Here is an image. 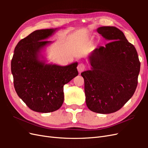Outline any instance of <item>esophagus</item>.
Masks as SVG:
<instances>
[{"mask_svg":"<svg viewBox=\"0 0 148 148\" xmlns=\"http://www.w3.org/2000/svg\"><path fill=\"white\" fill-rule=\"evenodd\" d=\"M85 69V65L83 64H79L77 66V70L79 73H82Z\"/></svg>","mask_w":148,"mask_h":148,"instance_id":"esophagus-1","label":"esophagus"}]
</instances>
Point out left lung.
Returning a JSON list of instances; mask_svg holds the SVG:
<instances>
[{"instance_id": "1", "label": "left lung", "mask_w": 148, "mask_h": 148, "mask_svg": "<svg viewBox=\"0 0 148 148\" xmlns=\"http://www.w3.org/2000/svg\"><path fill=\"white\" fill-rule=\"evenodd\" d=\"M109 43L88 56L91 70L81 73L88 109L107 114L119 110L133 96L138 84L140 62L138 53L123 33L115 26L97 29Z\"/></svg>"}]
</instances>
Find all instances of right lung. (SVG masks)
Wrapping results in <instances>:
<instances>
[{"mask_svg":"<svg viewBox=\"0 0 148 148\" xmlns=\"http://www.w3.org/2000/svg\"><path fill=\"white\" fill-rule=\"evenodd\" d=\"M59 28L33 31L15 48L11 62L18 96L31 110L49 113L59 109L64 100V86L78 75V62L66 66L47 64L42 52L52 41L47 39Z\"/></svg>","mask_w":148,"mask_h":148,"instance_id":"obj_1","label":"right lung"}]
</instances>
